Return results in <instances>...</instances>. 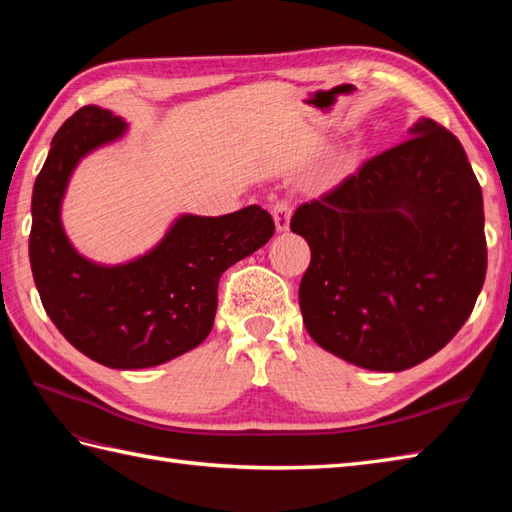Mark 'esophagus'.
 <instances>
[{
    "mask_svg": "<svg viewBox=\"0 0 512 512\" xmlns=\"http://www.w3.org/2000/svg\"><path fill=\"white\" fill-rule=\"evenodd\" d=\"M270 211H273L277 231H288L290 215H292V204H290V200H286V198L277 200L273 206H270Z\"/></svg>",
    "mask_w": 512,
    "mask_h": 512,
    "instance_id": "obj_1",
    "label": "esophagus"
}]
</instances>
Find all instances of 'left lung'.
Returning a JSON list of instances; mask_svg holds the SVG:
<instances>
[{"label":"left lung","instance_id":"obj_1","mask_svg":"<svg viewBox=\"0 0 512 512\" xmlns=\"http://www.w3.org/2000/svg\"><path fill=\"white\" fill-rule=\"evenodd\" d=\"M310 246L299 286L323 350L374 372L440 352L486 277L482 187L462 143L431 118L290 220Z\"/></svg>","mask_w":512,"mask_h":512}]
</instances>
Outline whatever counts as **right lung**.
<instances>
[{
	"label": "right lung",
	"instance_id": "add662e5",
	"mask_svg": "<svg viewBox=\"0 0 512 512\" xmlns=\"http://www.w3.org/2000/svg\"><path fill=\"white\" fill-rule=\"evenodd\" d=\"M125 132L96 105L76 110L54 134L32 189L30 268L46 314L92 361L143 369L198 347L213 328L217 284L226 268L262 248L275 222L262 206L182 215L151 253L123 266H96L65 237L59 209L70 173L88 151Z\"/></svg>",
	"mask_w": 512,
	"mask_h": 512
}]
</instances>
